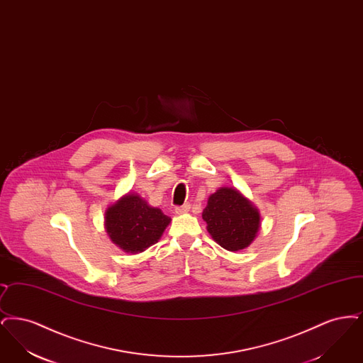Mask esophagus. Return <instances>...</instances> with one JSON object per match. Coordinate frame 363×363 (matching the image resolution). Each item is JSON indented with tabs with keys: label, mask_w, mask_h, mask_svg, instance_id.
Returning <instances> with one entry per match:
<instances>
[{
	"label": "esophagus",
	"mask_w": 363,
	"mask_h": 363,
	"mask_svg": "<svg viewBox=\"0 0 363 363\" xmlns=\"http://www.w3.org/2000/svg\"><path fill=\"white\" fill-rule=\"evenodd\" d=\"M190 209V204H184V206H179V207H175V213L177 215H182V213H186Z\"/></svg>",
	"instance_id": "esophagus-1"
}]
</instances>
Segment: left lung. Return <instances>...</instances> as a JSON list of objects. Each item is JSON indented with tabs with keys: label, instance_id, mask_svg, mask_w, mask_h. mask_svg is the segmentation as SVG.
Wrapping results in <instances>:
<instances>
[{
	"label": "left lung",
	"instance_id": "obj_1",
	"mask_svg": "<svg viewBox=\"0 0 363 363\" xmlns=\"http://www.w3.org/2000/svg\"><path fill=\"white\" fill-rule=\"evenodd\" d=\"M203 219L212 238L230 252L247 247L259 231V211L233 188L209 196Z\"/></svg>",
	"mask_w": 363,
	"mask_h": 363
}]
</instances>
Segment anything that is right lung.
I'll use <instances>...</instances> for the list:
<instances>
[{
  "label": "right lung",
  "instance_id": "right-lung-1",
  "mask_svg": "<svg viewBox=\"0 0 363 363\" xmlns=\"http://www.w3.org/2000/svg\"><path fill=\"white\" fill-rule=\"evenodd\" d=\"M159 208L150 207L136 194H126L106 212V230L120 249L136 255L155 245L170 223Z\"/></svg>",
  "mask_w": 363,
  "mask_h": 363
}]
</instances>
